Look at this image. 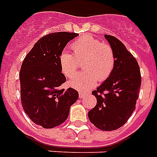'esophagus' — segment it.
I'll use <instances>...</instances> for the list:
<instances>
[{
    "label": "esophagus",
    "instance_id": "1",
    "mask_svg": "<svg viewBox=\"0 0 157 157\" xmlns=\"http://www.w3.org/2000/svg\"><path fill=\"white\" fill-rule=\"evenodd\" d=\"M84 95H85V94H83V93H81V92H79V93H78V96H79L80 98H83V97H84Z\"/></svg>",
    "mask_w": 157,
    "mask_h": 157
}]
</instances>
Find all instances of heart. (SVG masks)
I'll return each mask as SVG.
<instances>
[{
    "instance_id": "heart-1",
    "label": "heart",
    "mask_w": 157,
    "mask_h": 157,
    "mask_svg": "<svg viewBox=\"0 0 157 157\" xmlns=\"http://www.w3.org/2000/svg\"><path fill=\"white\" fill-rule=\"evenodd\" d=\"M74 54L63 51L59 56V64L63 74L71 78L76 74L79 62L83 61L84 71L69 81L72 88L87 91L96 84L98 79L103 81L109 77L115 65L113 48L102 43L91 35L81 37L72 44Z\"/></svg>"
}]
</instances>
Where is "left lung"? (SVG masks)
I'll list each match as a JSON object with an SVG mask.
<instances>
[{"instance_id": "8db88e82", "label": "left lung", "mask_w": 157, "mask_h": 157, "mask_svg": "<svg viewBox=\"0 0 157 157\" xmlns=\"http://www.w3.org/2000/svg\"><path fill=\"white\" fill-rule=\"evenodd\" d=\"M104 37L113 49L115 65L109 77L92 92L97 104L88 116L100 130L113 131L128 122L136 108L141 72L136 59L118 39L108 35Z\"/></svg>"}]
</instances>
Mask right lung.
Listing matches in <instances>:
<instances>
[{
	"instance_id": "add662e5",
	"label": "right lung",
	"mask_w": 157,
	"mask_h": 157,
	"mask_svg": "<svg viewBox=\"0 0 157 157\" xmlns=\"http://www.w3.org/2000/svg\"><path fill=\"white\" fill-rule=\"evenodd\" d=\"M77 33L55 32L39 40L27 54L20 71L21 104L36 125L53 128L68 118L78 98L75 89L62 88L66 78L61 72L59 56Z\"/></svg>"
}]
</instances>
